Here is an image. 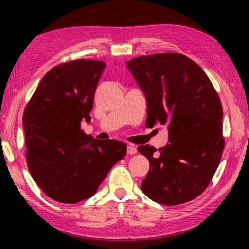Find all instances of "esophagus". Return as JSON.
<instances>
[{"instance_id": "1", "label": "esophagus", "mask_w": 249, "mask_h": 249, "mask_svg": "<svg viewBox=\"0 0 249 249\" xmlns=\"http://www.w3.org/2000/svg\"><path fill=\"white\" fill-rule=\"evenodd\" d=\"M137 153V148L133 145H128L127 146V154L128 155H135Z\"/></svg>"}]
</instances>
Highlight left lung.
<instances>
[{"label":"left lung","instance_id":"obj_1","mask_svg":"<svg viewBox=\"0 0 249 249\" xmlns=\"http://www.w3.org/2000/svg\"><path fill=\"white\" fill-rule=\"evenodd\" d=\"M127 68L146 95L147 127L169 124L165 147L137 148L150 163L142 191L169 206L196 199L212 180L225 145L216 90L199 65L178 53L134 58Z\"/></svg>","mask_w":249,"mask_h":249}]
</instances>
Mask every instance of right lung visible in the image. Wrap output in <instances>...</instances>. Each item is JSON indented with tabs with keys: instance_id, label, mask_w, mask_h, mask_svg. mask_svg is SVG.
<instances>
[{
	"instance_id": "1",
	"label": "right lung",
	"mask_w": 249,
	"mask_h": 249,
	"mask_svg": "<svg viewBox=\"0 0 249 249\" xmlns=\"http://www.w3.org/2000/svg\"><path fill=\"white\" fill-rule=\"evenodd\" d=\"M103 61L78 59L50 69L25 107L26 162L35 182L50 199L74 204L94 195L127 146L93 140L81 129L91 120Z\"/></svg>"
}]
</instances>
